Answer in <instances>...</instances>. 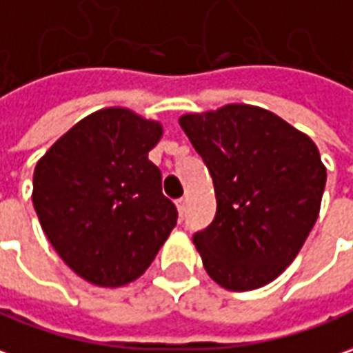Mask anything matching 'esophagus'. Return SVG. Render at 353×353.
Wrapping results in <instances>:
<instances>
[{"instance_id": "obj_1", "label": "esophagus", "mask_w": 353, "mask_h": 353, "mask_svg": "<svg viewBox=\"0 0 353 353\" xmlns=\"http://www.w3.org/2000/svg\"><path fill=\"white\" fill-rule=\"evenodd\" d=\"M176 208H179V213H181V215H184V213H186V200H184V198H181V200L176 201Z\"/></svg>"}]
</instances>
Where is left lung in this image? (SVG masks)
Returning <instances> with one entry per match:
<instances>
[{
    "label": "left lung",
    "mask_w": 353,
    "mask_h": 353,
    "mask_svg": "<svg viewBox=\"0 0 353 353\" xmlns=\"http://www.w3.org/2000/svg\"><path fill=\"white\" fill-rule=\"evenodd\" d=\"M209 169L217 213L194 234L208 274L236 292L261 288L302 250L319 217L327 169L310 136L254 105L179 119Z\"/></svg>",
    "instance_id": "left-lung-1"
}]
</instances>
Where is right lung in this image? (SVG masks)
I'll return each instance as SVG.
<instances>
[{"label": "right lung", "mask_w": 353, "mask_h": 353, "mask_svg": "<svg viewBox=\"0 0 353 353\" xmlns=\"http://www.w3.org/2000/svg\"><path fill=\"white\" fill-rule=\"evenodd\" d=\"M159 123L128 109L92 113L51 145L34 169V209L70 269L98 286L136 281L176 225L148 159Z\"/></svg>", "instance_id": "right-lung-1"}]
</instances>
